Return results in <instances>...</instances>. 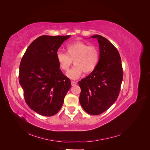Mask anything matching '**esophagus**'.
<instances>
[{
	"instance_id": "1",
	"label": "esophagus",
	"mask_w": 150,
	"mask_h": 150,
	"mask_svg": "<svg viewBox=\"0 0 150 150\" xmlns=\"http://www.w3.org/2000/svg\"><path fill=\"white\" fill-rule=\"evenodd\" d=\"M76 84H77V82H76V81H71V85L72 86H75Z\"/></svg>"
}]
</instances>
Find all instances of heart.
I'll list each match as a JSON object with an SVG mask.
<instances>
[{
  "label": "heart",
  "mask_w": 150,
  "mask_h": 150,
  "mask_svg": "<svg viewBox=\"0 0 150 150\" xmlns=\"http://www.w3.org/2000/svg\"><path fill=\"white\" fill-rule=\"evenodd\" d=\"M56 59L60 69L65 72L69 71L74 62L75 66L68 72L67 76L71 79H76L83 72L90 73L95 69L99 61V52L96 46L77 41L68 45L66 54L58 52Z\"/></svg>",
  "instance_id": "b5f03b06"
}]
</instances>
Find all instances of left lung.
Segmentation results:
<instances>
[{"label":"left lung","instance_id":"obj_1","mask_svg":"<svg viewBox=\"0 0 150 150\" xmlns=\"http://www.w3.org/2000/svg\"><path fill=\"white\" fill-rule=\"evenodd\" d=\"M99 47V59L95 69L79 81V102L84 110L91 115L106 111L116 101L123 79L120 53L109 40L94 35Z\"/></svg>","mask_w":150,"mask_h":150}]
</instances>
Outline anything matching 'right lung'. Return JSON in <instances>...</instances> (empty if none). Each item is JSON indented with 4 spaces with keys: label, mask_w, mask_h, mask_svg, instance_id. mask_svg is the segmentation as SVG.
<instances>
[{
    "label": "right lung",
    "mask_w": 150,
    "mask_h": 150,
    "mask_svg": "<svg viewBox=\"0 0 150 150\" xmlns=\"http://www.w3.org/2000/svg\"><path fill=\"white\" fill-rule=\"evenodd\" d=\"M71 35H42L27 49L19 66V83L28 106L51 116L61 108L71 84L57 61L58 49Z\"/></svg>",
    "instance_id": "add662e5"
}]
</instances>
